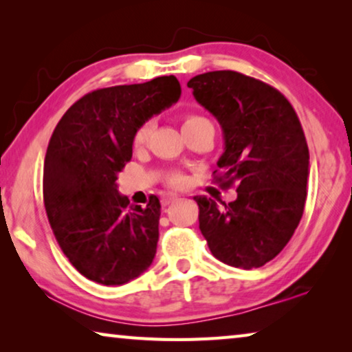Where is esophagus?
I'll return each mask as SVG.
<instances>
[{"label": "esophagus", "instance_id": "34e87169", "mask_svg": "<svg viewBox=\"0 0 352 352\" xmlns=\"http://www.w3.org/2000/svg\"><path fill=\"white\" fill-rule=\"evenodd\" d=\"M178 197L177 195H172V194H169V195H166V197L163 199V205L166 206V205H169V204H172V201H175Z\"/></svg>", "mask_w": 352, "mask_h": 352}]
</instances>
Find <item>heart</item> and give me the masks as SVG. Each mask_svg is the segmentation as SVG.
Listing matches in <instances>:
<instances>
[{
	"label": "heart",
	"instance_id": "b5f03b06",
	"mask_svg": "<svg viewBox=\"0 0 352 352\" xmlns=\"http://www.w3.org/2000/svg\"><path fill=\"white\" fill-rule=\"evenodd\" d=\"M205 126H210L212 127L211 121L205 116L199 115V113H188V115H184L183 118V132H190V130H195L199 127H205ZM152 129H153V122L152 121H146L142 126L136 130L135 133V138H133V144L136 148H141L142 146H146V142L151 138V133H152ZM166 182H168L169 186L172 188H182L184 186V177L182 174H169L168 178H166Z\"/></svg>",
	"mask_w": 352,
	"mask_h": 352
}]
</instances>
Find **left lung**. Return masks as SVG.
I'll use <instances>...</instances> for the list:
<instances>
[{"mask_svg": "<svg viewBox=\"0 0 352 352\" xmlns=\"http://www.w3.org/2000/svg\"><path fill=\"white\" fill-rule=\"evenodd\" d=\"M188 87L222 126L216 178L237 190L230 204L194 197L199 228L223 264L258 269L287 245L305 211L309 148L301 122L276 88L237 71L199 74Z\"/></svg>", "mask_w": 352, "mask_h": 352, "instance_id": "8db88e82", "label": "left lung"}]
</instances>
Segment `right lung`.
<instances>
[{
    "mask_svg": "<svg viewBox=\"0 0 352 352\" xmlns=\"http://www.w3.org/2000/svg\"><path fill=\"white\" fill-rule=\"evenodd\" d=\"M175 76L100 88L69 107L47 144L43 200L51 228L74 269L121 285L151 267L157 253L160 200L130 205L118 174L132 158L136 130L175 104Z\"/></svg>",
    "mask_w": 352,
    "mask_h": 352,
    "instance_id": "obj_1",
    "label": "right lung"
}]
</instances>
